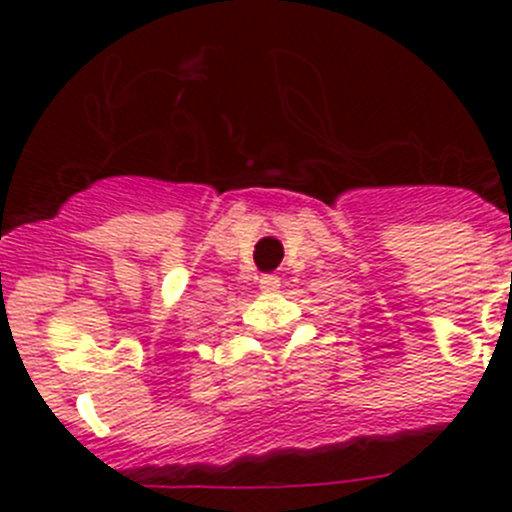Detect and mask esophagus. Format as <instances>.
<instances>
[{"instance_id":"esophagus-1","label":"esophagus","mask_w":512,"mask_h":512,"mask_svg":"<svg viewBox=\"0 0 512 512\" xmlns=\"http://www.w3.org/2000/svg\"><path fill=\"white\" fill-rule=\"evenodd\" d=\"M260 289H265V292H275V289H280V277L277 275H262L260 277Z\"/></svg>"}]
</instances>
